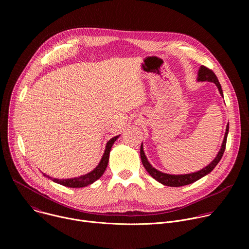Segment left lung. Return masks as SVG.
<instances>
[{"label":"left lung","instance_id":"obj_1","mask_svg":"<svg viewBox=\"0 0 249 249\" xmlns=\"http://www.w3.org/2000/svg\"><path fill=\"white\" fill-rule=\"evenodd\" d=\"M198 82H211L214 83L221 95L224 97L223 94V89L221 87V84L219 83V80L217 78V76L215 75V73L213 72L212 70H210L209 68L205 67V66H201L199 71H198V78H197ZM228 133H229V124L227 125V129H226V134H225V138L223 141L222 147L220 149V152L218 153L217 157L214 159V160H212V162L210 164H208L207 166H205L204 168H202L199 171L196 172H192V173H188V174H179V175H174V174H167V173H163L158 169H156L155 167L152 166V164L149 162V160H147L144 150H143V144L141 145V150H140V155H141V160H142V163H143L144 167L146 168V170L149 172V174L155 178L157 181H159L160 183L166 185V186H171V187H180V186H184V185H188L191 184L197 180H199L200 178H202L203 176L207 175L208 173H210L213 169L215 168V166L219 163V161L221 160L225 149H226V144H227V138H228Z\"/></svg>","mask_w":249,"mask_h":249}]
</instances>
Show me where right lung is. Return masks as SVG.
Here are the masks:
<instances>
[{"label":"right lung","instance_id":"1","mask_svg":"<svg viewBox=\"0 0 249 249\" xmlns=\"http://www.w3.org/2000/svg\"><path fill=\"white\" fill-rule=\"evenodd\" d=\"M119 136L113 137L112 139H110L107 144H106L105 147V151L104 154L98 163V165L90 172H89L88 174L82 175L80 177H75V178H68V179H57V178H52L49 175H45L43 173L44 176H47L48 178H50L52 181L59 183L61 185L67 186V187H72V188H81V187H85L88 186L91 183H93L94 181H96L98 178H100L101 175L104 173L106 167H107L108 164V160H109V154H110V150L111 147L113 146L114 142L118 139Z\"/></svg>","mask_w":249,"mask_h":249}]
</instances>
